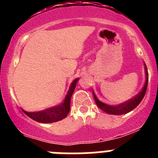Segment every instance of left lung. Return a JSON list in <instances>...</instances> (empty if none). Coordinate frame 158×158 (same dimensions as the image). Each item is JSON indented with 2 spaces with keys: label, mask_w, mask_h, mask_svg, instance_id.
Instances as JSON below:
<instances>
[{
  "label": "left lung",
  "mask_w": 158,
  "mask_h": 158,
  "mask_svg": "<svg viewBox=\"0 0 158 158\" xmlns=\"http://www.w3.org/2000/svg\"><path fill=\"white\" fill-rule=\"evenodd\" d=\"M144 68H145V74H146V82L140 91V93H138L135 97L130 99V100H127V101L121 103L117 105H110V104H104L103 102L98 100V98L96 97V94L93 92V96H94L95 101H96V105L100 107L102 111H105L107 114L110 115H123V114H127V113L130 112L133 109H135L137 106L139 105L142 100L143 97H144L145 94H146V89H147L148 85V71L147 68H146V64L144 63Z\"/></svg>",
  "instance_id": "left-lung-1"
}]
</instances>
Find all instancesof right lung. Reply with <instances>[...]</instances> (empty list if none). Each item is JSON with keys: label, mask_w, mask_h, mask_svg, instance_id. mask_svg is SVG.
<instances>
[{"label": "right lung", "mask_w": 158, "mask_h": 158, "mask_svg": "<svg viewBox=\"0 0 158 158\" xmlns=\"http://www.w3.org/2000/svg\"><path fill=\"white\" fill-rule=\"evenodd\" d=\"M80 78H76L71 83L69 91L67 93L64 101L61 104L54 106V107H49L47 109L40 111H24V113L28 117L32 118L33 120L43 123H51L58 122L62 120L67 116L69 114V109H70V100L73 93L74 91L76 85Z\"/></svg>", "instance_id": "obj_1"}]
</instances>
